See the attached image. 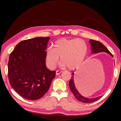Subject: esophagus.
Instances as JSON below:
<instances>
[{
  "instance_id": "1",
  "label": "esophagus",
  "mask_w": 121,
  "mask_h": 121,
  "mask_svg": "<svg viewBox=\"0 0 121 121\" xmlns=\"http://www.w3.org/2000/svg\"><path fill=\"white\" fill-rule=\"evenodd\" d=\"M62 72V71H61V70H57L56 71V75H58L60 74V73H61Z\"/></svg>"
}]
</instances>
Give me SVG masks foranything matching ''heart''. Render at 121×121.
<instances>
[{"instance_id": "heart-1", "label": "heart", "mask_w": 121, "mask_h": 121, "mask_svg": "<svg viewBox=\"0 0 121 121\" xmlns=\"http://www.w3.org/2000/svg\"><path fill=\"white\" fill-rule=\"evenodd\" d=\"M89 46L82 39L61 38L56 41L53 48L46 51V65L50 69L55 68L60 58L62 66L70 70L80 66L86 56Z\"/></svg>"}]
</instances>
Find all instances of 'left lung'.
Wrapping results in <instances>:
<instances>
[{
	"instance_id": "8db88e82",
	"label": "left lung",
	"mask_w": 121,
	"mask_h": 121,
	"mask_svg": "<svg viewBox=\"0 0 121 121\" xmlns=\"http://www.w3.org/2000/svg\"><path fill=\"white\" fill-rule=\"evenodd\" d=\"M89 42L90 43H91L92 53L106 52L108 54L110 55L111 56H112V54L110 52V51L108 50L107 48H106V46H104L101 42H99V41L92 39H90ZM73 75H74V73L73 72L72 73V77H71V78L69 82V85L71 91L72 92L73 95H74L76 99H77V100H78V101L82 102H83V103L89 104L92 103V102L97 101V100H99L102 97V96H100V97H98L97 98L89 99V98H85L82 95H80V93H79L78 92V91L76 90V88L75 86L74 82H73Z\"/></svg>"
}]
</instances>
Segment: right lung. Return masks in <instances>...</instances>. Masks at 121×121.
<instances>
[{
    "label": "right lung",
    "instance_id": "right-lung-1",
    "mask_svg": "<svg viewBox=\"0 0 121 121\" xmlns=\"http://www.w3.org/2000/svg\"><path fill=\"white\" fill-rule=\"evenodd\" d=\"M50 37H36L16 45L9 57L8 76L10 84L24 99L43 97L56 76V71L46 68V51Z\"/></svg>",
    "mask_w": 121,
    "mask_h": 121
}]
</instances>
